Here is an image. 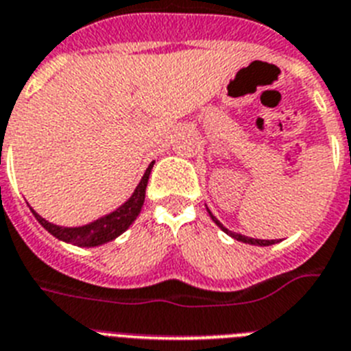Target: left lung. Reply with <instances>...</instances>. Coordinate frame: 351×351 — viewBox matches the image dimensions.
<instances>
[{
    "instance_id": "1",
    "label": "left lung",
    "mask_w": 351,
    "mask_h": 351,
    "mask_svg": "<svg viewBox=\"0 0 351 351\" xmlns=\"http://www.w3.org/2000/svg\"><path fill=\"white\" fill-rule=\"evenodd\" d=\"M208 210V208H207ZM208 214H210V217H212V221H214V223H216L217 226H219L221 230L225 232V234H228L230 235V237H234V239H237V241H241V243H248V244H255V246H271V244H275V243H278V241L276 239H271V241H266V239H253V237H246V235H241V234H235V232H230L228 230V228H225V226L221 225L219 221L216 219V217L212 216V212L208 210Z\"/></svg>"
}]
</instances>
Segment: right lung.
<instances>
[{
    "instance_id": "add662e5",
    "label": "right lung",
    "mask_w": 351,
    "mask_h": 351,
    "mask_svg": "<svg viewBox=\"0 0 351 351\" xmlns=\"http://www.w3.org/2000/svg\"><path fill=\"white\" fill-rule=\"evenodd\" d=\"M155 162H152L144 173V176L141 178L139 185L135 187L134 194L130 198L126 199L119 208H116L114 212L107 214V216L99 217V219L93 221L89 225L84 226H73V228H67V226H58L53 225L49 221H46L44 217H40L34 208H30L34 212L35 219L39 221L40 225L46 228L51 235H55L57 239L66 241V243L76 244V246H99V244H105L108 241H114L116 237H119L125 230H128V226L137 219L141 208H143L144 196H146V185H148L149 173H152V167Z\"/></svg>"
}]
</instances>
